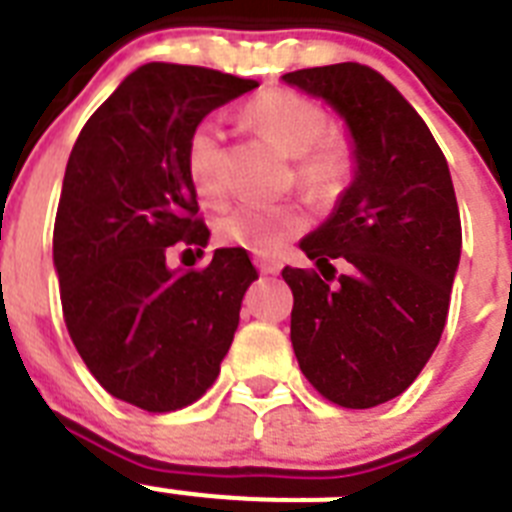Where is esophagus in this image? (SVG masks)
<instances>
[{
	"mask_svg": "<svg viewBox=\"0 0 512 512\" xmlns=\"http://www.w3.org/2000/svg\"><path fill=\"white\" fill-rule=\"evenodd\" d=\"M256 266H259V272H261V274H277V272H280V264H277V261L256 259Z\"/></svg>",
	"mask_w": 512,
	"mask_h": 512,
	"instance_id": "1",
	"label": "esophagus"
}]
</instances>
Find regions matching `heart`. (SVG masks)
Returning <instances> with one entry per match:
<instances>
[{
	"label": "heart",
	"instance_id": "1",
	"mask_svg": "<svg viewBox=\"0 0 512 512\" xmlns=\"http://www.w3.org/2000/svg\"><path fill=\"white\" fill-rule=\"evenodd\" d=\"M246 120L290 159H298L295 177L311 196H335L348 180V149L335 138H324L329 117L322 104L295 91H264L246 107ZM225 135L214 120L198 122L185 146L190 185L204 204L225 196L222 177ZM306 227L298 206H232L217 219V238L256 253H277Z\"/></svg>",
	"mask_w": 512,
	"mask_h": 512
}]
</instances>
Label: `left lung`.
<instances>
[{
    "label": "left lung",
    "instance_id": "left-lung-1",
    "mask_svg": "<svg viewBox=\"0 0 512 512\" xmlns=\"http://www.w3.org/2000/svg\"><path fill=\"white\" fill-rule=\"evenodd\" d=\"M327 101L350 135L353 177L301 251L316 272L285 266L298 366L342 408L403 395L437 348L460 264L453 177L416 109L377 70L356 62L282 75ZM332 258L351 269L329 288Z\"/></svg>",
    "mask_w": 512,
    "mask_h": 512
}]
</instances>
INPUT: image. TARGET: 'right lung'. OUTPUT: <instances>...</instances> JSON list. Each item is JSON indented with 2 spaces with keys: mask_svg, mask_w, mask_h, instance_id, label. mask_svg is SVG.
<instances>
[{
  "mask_svg": "<svg viewBox=\"0 0 512 512\" xmlns=\"http://www.w3.org/2000/svg\"><path fill=\"white\" fill-rule=\"evenodd\" d=\"M256 80L149 62L83 125L67 159L54 272L80 358L117 400L177 411L209 390L259 280L243 248H217L201 272L172 269L175 243H209L185 146L198 122Z\"/></svg>",
  "mask_w": 512,
  "mask_h": 512,
  "instance_id": "obj_1",
  "label": "right lung"
}]
</instances>
